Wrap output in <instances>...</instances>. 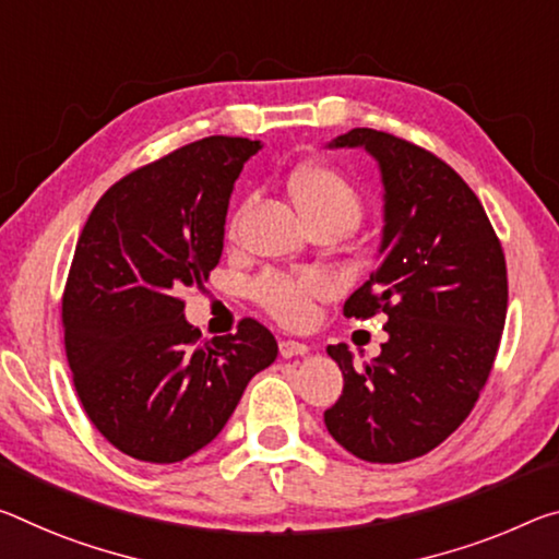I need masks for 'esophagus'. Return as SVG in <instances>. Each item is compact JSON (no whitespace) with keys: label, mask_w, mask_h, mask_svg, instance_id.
Wrapping results in <instances>:
<instances>
[{"label":"esophagus","mask_w":559,"mask_h":559,"mask_svg":"<svg viewBox=\"0 0 559 559\" xmlns=\"http://www.w3.org/2000/svg\"><path fill=\"white\" fill-rule=\"evenodd\" d=\"M278 350L283 358H298V356H308V345L298 343V341H281Z\"/></svg>","instance_id":"obj_1"}]
</instances>
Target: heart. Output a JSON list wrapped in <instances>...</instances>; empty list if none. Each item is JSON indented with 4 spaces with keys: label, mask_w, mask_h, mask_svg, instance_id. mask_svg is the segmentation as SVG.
Masks as SVG:
<instances>
[{
    "label": "heart",
    "mask_w": 559,
    "mask_h": 559,
    "mask_svg": "<svg viewBox=\"0 0 559 559\" xmlns=\"http://www.w3.org/2000/svg\"><path fill=\"white\" fill-rule=\"evenodd\" d=\"M288 191L308 224L335 218L353 228L362 214L358 189L331 166L298 168L290 176ZM328 290H331V278L318 271L300 273V276L271 271L253 283V298L276 321L286 325H304L311 321L313 298L325 296Z\"/></svg>",
    "instance_id": "heart-1"
}]
</instances>
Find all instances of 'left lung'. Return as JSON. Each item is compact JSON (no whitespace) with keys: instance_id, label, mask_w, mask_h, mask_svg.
<instances>
[{"instance_id":"left-lung-1","label":"left lung","mask_w":559,"mask_h":559,"mask_svg":"<svg viewBox=\"0 0 559 559\" xmlns=\"http://www.w3.org/2000/svg\"><path fill=\"white\" fill-rule=\"evenodd\" d=\"M331 148H366L383 181L380 263L343 313H385L380 356L358 368L328 345L343 395L323 413L335 442L368 463H405L438 448L471 415L498 356L508 269L480 199L436 154L376 129Z\"/></svg>"}]
</instances>
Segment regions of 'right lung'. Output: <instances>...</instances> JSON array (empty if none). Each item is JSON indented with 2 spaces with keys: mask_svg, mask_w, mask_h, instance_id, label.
I'll list each match as a JSON object with an SVG mask.
<instances>
[{
  "mask_svg": "<svg viewBox=\"0 0 559 559\" xmlns=\"http://www.w3.org/2000/svg\"><path fill=\"white\" fill-rule=\"evenodd\" d=\"M259 148L241 136L176 148L114 183L79 236L61 300L67 360L88 420L129 457L199 453L278 356L253 318L199 343L181 300L216 269L228 199Z\"/></svg>",
  "mask_w": 559,
  "mask_h": 559,
  "instance_id": "obj_1",
  "label": "right lung"
}]
</instances>
